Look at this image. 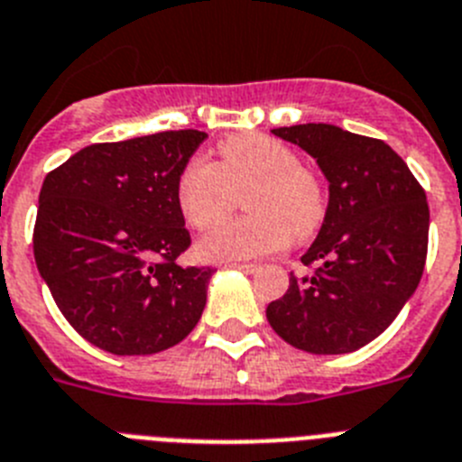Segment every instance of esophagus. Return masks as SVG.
<instances>
[{
	"mask_svg": "<svg viewBox=\"0 0 462 462\" xmlns=\"http://www.w3.org/2000/svg\"><path fill=\"white\" fill-rule=\"evenodd\" d=\"M232 269H239V272H246V273H253V272H257V264H246V262H232L230 264Z\"/></svg>",
	"mask_w": 462,
	"mask_h": 462,
	"instance_id": "34e87169",
	"label": "esophagus"
}]
</instances>
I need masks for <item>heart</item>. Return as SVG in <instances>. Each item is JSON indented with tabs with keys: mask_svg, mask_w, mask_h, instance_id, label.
Instances as JSON below:
<instances>
[{
	"mask_svg": "<svg viewBox=\"0 0 462 462\" xmlns=\"http://www.w3.org/2000/svg\"><path fill=\"white\" fill-rule=\"evenodd\" d=\"M221 161L190 159L181 168L174 198L195 230L221 223L246 195L251 216L223 223L198 244L205 260L232 262L267 255L290 239H309L327 216V189L315 170L299 163L292 147L260 133L230 135L218 144Z\"/></svg>",
	"mask_w": 462,
	"mask_h": 462,
	"instance_id": "obj_1",
	"label": "heart"
}]
</instances>
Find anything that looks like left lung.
<instances>
[{"label":"left lung","mask_w":462,"mask_h":462,"mask_svg":"<svg viewBox=\"0 0 462 462\" xmlns=\"http://www.w3.org/2000/svg\"><path fill=\"white\" fill-rule=\"evenodd\" d=\"M318 161L329 207L318 239L301 255L313 273H290L267 306L272 329L310 355H345L396 319L421 281L428 253L426 193L382 140L331 124L273 128Z\"/></svg>","instance_id":"obj_1"}]
</instances>
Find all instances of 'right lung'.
Returning <instances> with one entry per match:
<instances>
[{"instance_id":"right-lung-1","label":"right lung","mask_w":462,"mask_h":462,"mask_svg":"<svg viewBox=\"0 0 462 462\" xmlns=\"http://www.w3.org/2000/svg\"><path fill=\"white\" fill-rule=\"evenodd\" d=\"M207 133L165 131L89 144L48 172L34 257L57 309L119 356L184 340L207 303L211 267H180L190 246L174 186Z\"/></svg>"}]
</instances>
